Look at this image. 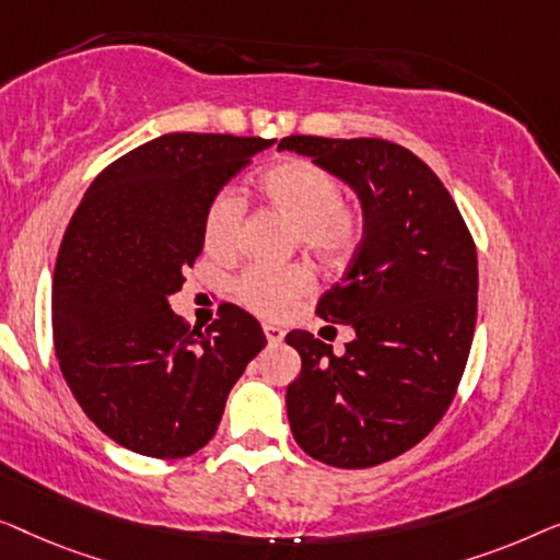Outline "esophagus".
<instances>
[{"label":"esophagus","instance_id":"esophagus-1","mask_svg":"<svg viewBox=\"0 0 560 560\" xmlns=\"http://www.w3.org/2000/svg\"><path fill=\"white\" fill-rule=\"evenodd\" d=\"M264 335H266V340H269V345L283 342V329L277 325H264Z\"/></svg>","mask_w":560,"mask_h":560}]
</instances>
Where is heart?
<instances>
[{
  "label": "heart",
  "instance_id": "obj_1",
  "mask_svg": "<svg viewBox=\"0 0 560 560\" xmlns=\"http://www.w3.org/2000/svg\"><path fill=\"white\" fill-rule=\"evenodd\" d=\"M264 198L296 223L302 246L329 266L348 264L362 241V210L342 200V183L335 172L312 160L273 164L258 179ZM246 202L235 190L212 195L202 215L205 248L215 256H231L238 248ZM314 289V271L306 264L281 269L250 266L235 281L243 304L261 314H281L299 296Z\"/></svg>",
  "mask_w": 560,
  "mask_h": 560
}]
</instances>
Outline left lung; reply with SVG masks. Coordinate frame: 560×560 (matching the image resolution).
Here are the masks:
<instances>
[{
    "label": "left lung",
    "mask_w": 560,
    "mask_h": 560,
    "mask_svg": "<svg viewBox=\"0 0 560 560\" xmlns=\"http://www.w3.org/2000/svg\"><path fill=\"white\" fill-rule=\"evenodd\" d=\"M348 183L362 205V241L317 314L350 325L332 345L294 329L302 373L287 388L289 427L312 459L340 469L390 462L446 413L477 325V248L441 179L385 139L287 137Z\"/></svg>",
    "instance_id": "left-lung-1"
}]
</instances>
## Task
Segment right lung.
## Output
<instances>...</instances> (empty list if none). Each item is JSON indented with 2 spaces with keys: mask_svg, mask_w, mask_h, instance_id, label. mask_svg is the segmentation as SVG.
Returning <instances> with one entry per match:
<instances>
[{
  "mask_svg": "<svg viewBox=\"0 0 560 560\" xmlns=\"http://www.w3.org/2000/svg\"><path fill=\"white\" fill-rule=\"evenodd\" d=\"M273 139L164 133L93 179L52 273V342L62 377L108 439L183 459L215 436L228 393L264 350L258 322L223 304L198 332L170 296L202 250V215Z\"/></svg>",
  "mask_w": 560,
  "mask_h": 560,
  "instance_id": "add662e5",
  "label": "right lung"
}]
</instances>
